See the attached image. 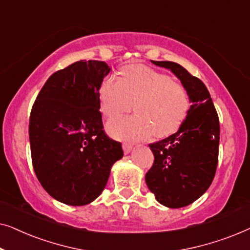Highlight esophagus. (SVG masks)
<instances>
[{"label": "esophagus", "instance_id": "obj_1", "mask_svg": "<svg viewBox=\"0 0 250 250\" xmlns=\"http://www.w3.org/2000/svg\"><path fill=\"white\" fill-rule=\"evenodd\" d=\"M132 148H133V146L131 145V143H127V142L123 143V150H124V153H126V155L131 152Z\"/></svg>", "mask_w": 250, "mask_h": 250}]
</instances>
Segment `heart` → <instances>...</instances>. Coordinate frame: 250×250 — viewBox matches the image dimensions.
Listing matches in <instances>:
<instances>
[{"instance_id": "b5f03b06", "label": "heart", "mask_w": 250, "mask_h": 250, "mask_svg": "<svg viewBox=\"0 0 250 250\" xmlns=\"http://www.w3.org/2000/svg\"><path fill=\"white\" fill-rule=\"evenodd\" d=\"M122 80L109 75L99 88L101 111L108 119L131 110L136 115L108 124L112 136L124 140L165 138L180 128L190 108L187 88L168 75L145 64H128L121 69Z\"/></svg>"}]
</instances>
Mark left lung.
Returning a JSON list of instances; mask_svg holds the SVG:
<instances>
[{
	"mask_svg": "<svg viewBox=\"0 0 250 250\" xmlns=\"http://www.w3.org/2000/svg\"><path fill=\"white\" fill-rule=\"evenodd\" d=\"M151 62L179 78L192 104L179 131L149 145L155 162L146 174V183L159 204L168 208L186 207L203 196L213 182L220 122L209 92L199 78L172 61Z\"/></svg>",
	"mask_w": 250,
	"mask_h": 250,
	"instance_id": "1",
	"label": "left lung"
}]
</instances>
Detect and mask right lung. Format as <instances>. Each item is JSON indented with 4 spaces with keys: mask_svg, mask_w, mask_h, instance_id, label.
<instances>
[{
    "mask_svg": "<svg viewBox=\"0 0 250 250\" xmlns=\"http://www.w3.org/2000/svg\"><path fill=\"white\" fill-rule=\"evenodd\" d=\"M110 71L104 61L81 60L51 75L29 117L35 174L44 190L70 206L100 196L111 167L123 157L121 142L104 131L99 88Z\"/></svg>",
    "mask_w": 250,
    "mask_h": 250,
    "instance_id": "1",
    "label": "right lung"
}]
</instances>
